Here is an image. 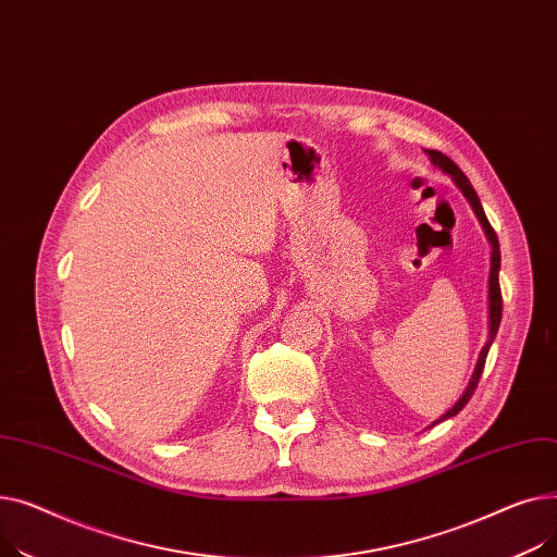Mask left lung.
Wrapping results in <instances>:
<instances>
[{
    "instance_id": "8db88e82",
    "label": "left lung",
    "mask_w": 557,
    "mask_h": 557,
    "mask_svg": "<svg viewBox=\"0 0 557 557\" xmlns=\"http://www.w3.org/2000/svg\"><path fill=\"white\" fill-rule=\"evenodd\" d=\"M430 154V159H432V163L436 169H441L445 175H449L451 180H454V184L461 188V193L466 195V200L470 202V207H472V211H474V215L479 218V222H481V226H483V232H485V236H487V243L493 245V253H490V278H487V314H490V331H487V342H485V346L481 348V352H479V359H476V367H474V371H472V377H470V382H468V386H466V391H463V396L454 403V407L449 409V411H445L438 420H434L432 424H438V422H443V420H447V418H451V416H456L459 413L468 403H470V398H472V394H474V388H476V384H479V377H481V373H483V367H485V357H487V350H490V346H493V342H495V335H497V331H499V323H502V287H499V268H502V251H499V240H497V234H495V228L490 226V222H487V218H485V213H483V207H481V202H479V195H476V190L472 188V184H470V180L466 177V173L456 166V163L449 159V157H445L443 152H438V150H424Z\"/></svg>"
}]
</instances>
